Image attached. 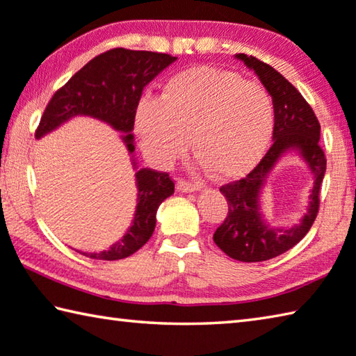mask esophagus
Masks as SVG:
<instances>
[{
  "label": "esophagus",
  "instance_id": "34e87169",
  "mask_svg": "<svg viewBox=\"0 0 356 356\" xmlns=\"http://www.w3.org/2000/svg\"><path fill=\"white\" fill-rule=\"evenodd\" d=\"M177 190L182 191V193L197 191L199 190V185L197 184H193V182H188V180H185V179H179L177 180Z\"/></svg>",
  "mask_w": 356,
  "mask_h": 356
}]
</instances>
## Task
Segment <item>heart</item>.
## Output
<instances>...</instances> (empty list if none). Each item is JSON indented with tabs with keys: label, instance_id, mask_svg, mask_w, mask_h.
<instances>
[{
	"label": "heart",
	"instance_id": "1",
	"mask_svg": "<svg viewBox=\"0 0 356 356\" xmlns=\"http://www.w3.org/2000/svg\"><path fill=\"white\" fill-rule=\"evenodd\" d=\"M275 107L261 83L234 71L197 67L172 76L159 98H143L135 129L154 163L170 165L191 143L219 177L249 171L273 137Z\"/></svg>",
	"mask_w": 356,
	"mask_h": 356
}]
</instances>
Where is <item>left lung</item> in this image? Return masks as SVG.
<instances>
[{"label": "left lung", "mask_w": 356, "mask_h": 356, "mask_svg": "<svg viewBox=\"0 0 356 356\" xmlns=\"http://www.w3.org/2000/svg\"><path fill=\"white\" fill-rule=\"evenodd\" d=\"M245 67L255 71L264 88L273 96L275 121L273 145L248 176L222 185L219 191L227 199L229 213L216 229L213 241L234 260L245 263L270 260L299 243L312 229L319 211V191L324 180L327 159L319 146L321 124L312 106L293 83L279 71L254 56L236 54ZM296 149L307 161L315 176L307 215L291 229H275L262 219L259 190L267 174L283 153Z\"/></svg>", "instance_id": "obj_1"}]
</instances>
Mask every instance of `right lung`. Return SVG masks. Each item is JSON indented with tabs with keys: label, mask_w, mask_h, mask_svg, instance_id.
Listing matches in <instances>:
<instances>
[{
	"label": "right lung",
	"mask_w": 356,
	"mask_h": 356,
	"mask_svg": "<svg viewBox=\"0 0 356 356\" xmlns=\"http://www.w3.org/2000/svg\"><path fill=\"white\" fill-rule=\"evenodd\" d=\"M174 60L176 57L170 54L126 48H113L96 56L53 95L38 122L35 138L59 127L71 116L88 115L122 132V141L132 154L135 145L131 131L141 92ZM132 163L135 166V161ZM135 177L138 188L137 210L126 235L108 250L82 255L95 260H121L143 248L152 236L157 209L174 193V180L168 172L151 168H141Z\"/></svg>",
	"instance_id": "right-lung-1"
}]
</instances>
